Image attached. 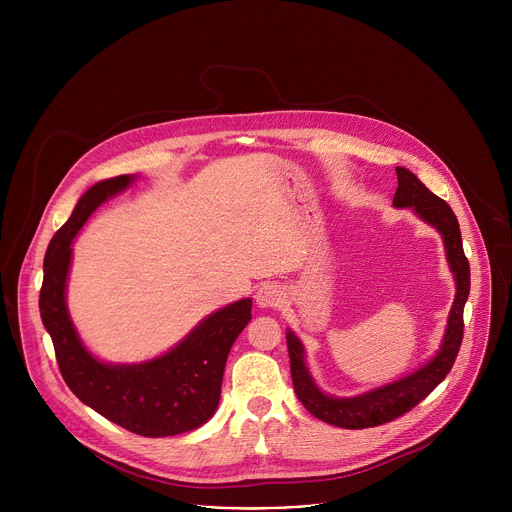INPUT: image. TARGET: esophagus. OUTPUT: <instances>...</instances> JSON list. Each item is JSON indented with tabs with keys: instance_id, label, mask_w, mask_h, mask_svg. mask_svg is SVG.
Returning <instances> with one entry per match:
<instances>
[{
	"instance_id": "1",
	"label": "esophagus",
	"mask_w": 512,
	"mask_h": 512,
	"mask_svg": "<svg viewBox=\"0 0 512 512\" xmlns=\"http://www.w3.org/2000/svg\"><path fill=\"white\" fill-rule=\"evenodd\" d=\"M283 298L285 294L281 291V287L273 285V283H263L257 294H255V302L259 308L263 310H269V308H279L283 304Z\"/></svg>"
}]
</instances>
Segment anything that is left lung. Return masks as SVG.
<instances>
[{"mask_svg":"<svg viewBox=\"0 0 512 512\" xmlns=\"http://www.w3.org/2000/svg\"><path fill=\"white\" fill-rule=\"evenodd\" d=\"M395 170L399 186L393 198V206L411 208L413 214H417V218H421L423 223H427L442 235L446 261L456 283V296L446 320L440 350L415 371L352 397H336L318 387L308 369L304 342L296 336L294 330L287 328L285 340L289 352L291 381H294L298 399L314 417L344 429H364L383 425L411 411L446 379L462 344V316L470 294V265L464 255L458 218L454 210L448 206V202L429 192L427 186L411 170L401 166H397Z\"/></svg>","mask_w":512,"mask_h":512,"instance_id":"left-lung-1","label":"left lung"}]
</instances>
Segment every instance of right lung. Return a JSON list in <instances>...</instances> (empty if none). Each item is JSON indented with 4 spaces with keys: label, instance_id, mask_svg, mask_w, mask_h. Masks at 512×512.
<instances>
[{
    "label": "right lung",
    "instance_id": "obj_1",
    "mask_svg": "<svg viewBox=\"0 0 512 512\" xmlns=\"http://www.w3.org/2000/svg\"><path fill=\"white\" fill-rule=\"evenodd\" d=\"M123 174L93 184L52 237L44 257L40 316L52 338L62 379L85 405L143 437H168L202 427L221 401L227 356L251 320V298L202 318L178 344L139 362H107L81 340L66 306L72 243L89 216L135 184Z\"/></svg>",
    "mask_w": 512,
    "mask_h": 512
}]
</instances>
